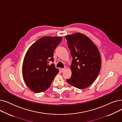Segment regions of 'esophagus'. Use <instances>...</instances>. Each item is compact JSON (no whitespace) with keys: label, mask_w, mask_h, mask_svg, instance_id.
I'll return each instance as SVG.
<instances>
[{"label":"esophagus","mask_w":122,"mask_h":122,"mask_svg":"<svg viewBox=\"0 0 122 122\" xmlns=\"http://www.w3.org/2000/svg\"><path fill=\"white\" fill-rule=\"evenodd\" d=\"M65 68H62V69H61V72H62V73H63L65 71Z\"/></svg>","instance_id":"obj_1"}]
</instances>
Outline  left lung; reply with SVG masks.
Returning a JSON list of instances; mask_svg holds the SVG:
<instances>
[{
  "mask_svg": "<svg viewBox=\"0 0 122 122\" xmlns=\"http://www.w3.org/2000/svg\"><path fill=\"white\" fill-rule=\"evenodd\" d=\"M73 58L72 76L67 79L75 87L84 89L91 86L97 77L101 68V57L97 46L86 36L76 33L66 36Z\"/></svg>",
  "mask_w": 122,
  "mask_h": 122,
  "instance_id": "1",
  "label": "left lung"
}]
</instances>
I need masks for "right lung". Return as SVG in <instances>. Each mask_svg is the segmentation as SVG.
Returning a JSON list of instances; mask_svg holds the SVG:
<instances>
[{"mask_svg": "<svg viewBox=\"0 0 122 122\" xmlns=\"http://www.w3.org/2000/svg\"><path fill=\"white\" fill-rule=\"evenodd\" d=\"M62 40L61 37L44 36L34 43L25 54L22 65L23 79L33 92L40 93L50 86L58 73L54 64V51Z\"/></svg>", "mask_w": 122, "mask_h": 122, "instance_id": "obj_1", "label": "right lung"}]
</instances>
